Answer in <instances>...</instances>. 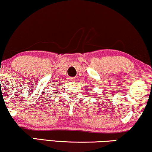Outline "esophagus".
<instances>
[{"instance_id": "1", "label": "esophagus", "mask_w": 152, "mask_h": 152, "mask_svg": "<svg viewBox=\"0 0 152 152\" xmlns=\"http://www.w3.org/2000/svg\"><path fill=\"white\" fill-rule=\"evenodd\" d=\"M77 80V79L76 77H70V81H73V82H74V81H76Z\"/></svg>"}]
</instances>
